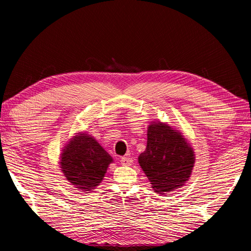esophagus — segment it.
Returning a JSON list of instances; mask_svg holds the SVG:
<instances>
[{
    "mask_svg": "<svg viewBox=\"0 0 251 251\" xmlns=\"http://www.w3.org/2000/svg\"><path fill=\"white\" fill-rule=\"evenodd\" d=\"M131 163H133V160L129 157H122L121 158V164L124 165V166H130Z\"/></svg>",
    "mask_w": 251,
    "mask_h": 251,
    "instance_id": "esophagus-1",
    "label": "esophagus"
}]
</instances>
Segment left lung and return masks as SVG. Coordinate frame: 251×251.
<instances>
[{"label": "left lung", "mask_w": 251, "mask_h": 251, "mask_svg": "<svg viewBox=\"0 0 251 251\" xmlns=\"http://www.w3.org/2000/svg\"><path fill=\"white\" fill-rule=\"evenodd\" d=\"M194 151L186 139L163 123L151 124L147 146L138 163L150 179L152 189L160 194L181 187L192 174Z\"/></svg>", "instance_id": "8db88e82"}]
</instances>
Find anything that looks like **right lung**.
Here are the masks:
<instances>
[{
    "label": "right lung",
    "mask_w": 251,
    "mask_h": 251,
    "mask_svg": "<svg viewBox=\"0 0 251 251\" xmlns=\"http://www.w3.org/2000/svg\"><path fill=\"white\" fill-rule=\"evenodd\" d=\"M113 158L96 139L78 134L71 139L61 156V168L76 188L90 192L100 184Z\"/></svg>",
    "instance_id": "add662e5"
}]
</instances>
